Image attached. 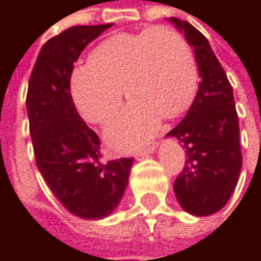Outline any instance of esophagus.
Instances as JSON below:
<instances>
[{
    "label": "esophagus",
    "mask_w": 261,
    "mask_h": 261,
    "mask_svg": "<svg viewBox=\"0 0 261 261\" xmlns=\"http://www.w3.org/2000/svg\"><path fill=\"white\" fill-rule=\"evenodd\" d=\"M157 145H159V143H152V145H148V146H145V148L137 149V151H136V157L143 159V157H146V155H149V154H154L155 149H157Z\"/></svg>",
    "instance_id": "1"
}]
</instances>
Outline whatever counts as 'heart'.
Returning <instances> with one entry per match:
<instances>
[{"instance_id":"heart-1","label":"heart","mask_w":261,"mask_h":261,"mask_svg":"<svg viewBox=\"0 0 261 261\" xmlns=\"http://www.w3.org/2000/svg\"><path fill=\"white\" fill-rule=\"evenodd\" d=\"M196 84L193 49L168 27L113 34L69 75L72 101L93 124H104L118 112L125 87L133 101L104 131L116 149H133L146 142L159 128L162 115L178 116L195 96Z\"/></svg>"}]
</instances>
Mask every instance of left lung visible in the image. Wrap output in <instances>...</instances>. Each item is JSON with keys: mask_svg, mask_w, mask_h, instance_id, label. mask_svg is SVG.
Segmentation results:
<instances>
[{"mask_svg": "<svg viewBox=\"0 0 261 261\" xmlns=\"http://www.w3.org/2000/svg\"><path fill=\"white\" fill-rule=\"evenodd\" d=\"M168 21L193 48L201 79L187 115L166 134L181 142L187 155L174 192L184 212L210 216L228 202L242 169L233 87L205 36L187 21Z\"/></svg>", "mask_w": 261, "mask_h": 261, "instance_id": "obj_1", "label": "left lung"}]
</instances>
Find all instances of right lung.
I'll return each mask as SVG.
<instances>
[{
  "instance_id": "right-lung-1",
  "label": "right lung",
  "mask_w": 261,
  "mask_h": 261,
  "mask_svg": "<svg viewBox=\"0 0 261 261\" xmlns=\"http://www.w3.org/2000/svg\"><path fill=\"white\" fill-rule=\"evenodd\" d=\"M113 24L71 27L40 49L28 81L27 113L37 168L62 205L104 219L119 205L133 159L99 162V137L80 118L69 75L83 49Z\"/></svg>"
}]
</instances>
